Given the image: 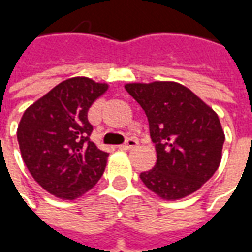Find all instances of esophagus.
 <instances>
[{
    "mask_svg": "<svg viewBox=\"0 0 252 252\" xmlns=\"http://www.w3.org/2000/svg\"><path fill=\"white\" fill-rule=\"evenodd\" d=\"M137 144H139V142H137L136 139H133V137H129L128 140H126L124 144H121L120 148L121 150H131V148L136 147Z\"/></svg>",
    "mask_w": 252,
    "mask_h": 252,
    "instance_id": "34e87169",
    "label": "esophagus"
}]
</instances>
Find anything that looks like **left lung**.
<instances>
[{
  "label": "left lung",
  "mask_w": 252,
  "mask_h": 252,
  "mask_svg": "<svg viewBox=\"0 0 252 252\" xmlns=\"http://www.w3.org/2000/svg\"><path fill=\"white\" fill-rule=\"evenodd\" d=\"M126 90L146 112L158 157L140 174L143 184L163 200L194 193L221 162L225 136L216 112L177 82L126 83Z\"/></svg>",
  "instance_id": "8db88e82"
}]
</instances>
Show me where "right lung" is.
I'll return each mask as SVG.
<instances>
[{"label":"right lung","mask_w":252,"mask_h":252,"mask_svg":"<svg viewBox=\"0 0 252 252\" xmlns=\"http://www.w3.org/2000/svg\"><path fill=\"white\" fill-rule=\"evenodd\" d=\"M108 90L86 77L63 81L25 110L17 128L27 169L44 190L75 200L104 174L109 154L92 140L88 110Z\"/></svg>","instance_id":"1"}]
</instances>
